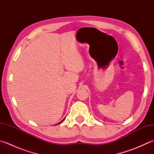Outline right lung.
Returning a JSON list of instances; mask_svg holds the SVG:
<instances>
[{
  "label": "right lung",
  "instance_id": "add662e5",
  "mask_svg": "<svg viewBox=\"0 0 154 154\" xmlns=\"http://www.w3.org/2000/svg\"><path fill=\"white\" fill-rule=\"evenodd\" d=\"M64 119H65V118H64ZM64 119H63V120H62V121H61V122H60V123H57V124H59V123H62V121H63V120H64Z\"/></svg>",
  "mask_w": 154,
  "mask_h": 154
}]
</instances>
